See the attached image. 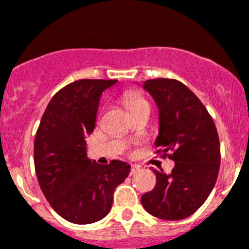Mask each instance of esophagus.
<instances>
[{
    "label": "esophagus",
    "instance_id": "1",
    "mask_svg": "<svg viewBox=\"0 0 249 249\" xmlns=\"http://www.w3.org/2000/svg\"><path fill=\"white\" fill-rule=\"evenodd\" d=\"M140 169H141L140 166H137V164H132V166H131V175H135V173H137Z\"/></svg>",
    "mask_w": 249,
    "mask_h": 249
}]
</instances>
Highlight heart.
<instances>
[{
	"label": "heart",
	"mask_w": 249,
	"mask_h": 249,
	"mask_svg": "<svg viewBox=\"0 0 249 249\" xmlns=\"http://www.w3.org/2000/svg\"><path fill=\"white\" fill-rule=\"evenodd\" d=\"M123 101H124V105L128 107V109L135 108L137 106L148 105L147 101L140 93H137V92H128V93H126L124 97H123Z\"/></svg>",
	"instance_id": "b5f03b06"
}]
</instances>
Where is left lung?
<instances>
[{
    "label": "left lung",
    "instance_id": "left-lung-1",
    "mask_svg": "<svg viewBox=\"0 0 249 249\" xmlns=\"http://www.w3.org/2000/svg\"><path fill=\"white\" fill-rule=\"evenodd\" d=\"M160 113L157 153L175 162L166 175L153 169L156 186L141 197L144 210L157 218L178 221L193 214L214 187L221 163L217 128L199 98L177 80L143 83Z\"/></svg>",
    "mask_w": 249,
    "mask_h": 249
}]
</instances>
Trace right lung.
Wrapping results in <instances>:
<instances>
[{"instance_id":"obj_1","label":"right lung","mask_w":249,"mask_h":249,"mask_svg":"<svg viewBox=\"0 0 249 249\" xmlns=\"http://www.w3.org/2000/svg\"><path fill=\"white\" fill-rule=\"evenodd\" d=\"M117 80H80L54 94L35 138V169L51 207L66 221L89 224L111 211L114 188L131 172L122 160L87 157L86 136L96 124L101 94Z\"/></svg>"}]
</instances>
